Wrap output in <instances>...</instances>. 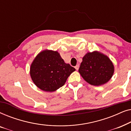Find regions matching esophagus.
<instances>
[{
    "label": "esophagus",
    "instance_id": "34e87169",
    "mask_svg": "<svg viewBox=\"0 0 131 131\" xmlns=\"http://www.w3.org/2000/svg\"><path fill=\"white\" fill-rule=\"evenodd\" d=\"M75 69H76L77 70H78L79 69V64H77V65L75 66Z\"/></svg>",
    "mask_w": 131,
    "mask_h": 131
}]
</instances>
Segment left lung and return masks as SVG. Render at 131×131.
Here are the masks:
<instances>
[{
  "label": "left lung",
  "mask_w": 131,
  "mask_h": 131,
  "mask_svg": "<svg viewBox=\"0 0 131 131\" xmlns=\"http://www.w3.org/2000/svg\"><path fill=\"white\" fill-rule=\"evenodd\" d=\"M79 72L88 83L100 86L112 78L114 66L107 56L95 51L87 53L83 57Z\"/></svg>",
  "instance_id": "1"
}]
</instances>
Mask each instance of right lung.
Listing matches in <instances>:
<instances>
[{"label": "right lung", "instance_id": "right-lung-1", "mask_svg": "<svg viewBox=\"0 0 131 131\" xmlns=\"http://www.w3.org/2000/svg\"><path fill=\"white\" fill-rule=\"evenodd\" d=\"M75 70L65 63L58 52L45 50L39 53L32 62L30 76L39 88L53 92L62 86Z\"/></svg>", "mask_w": 131, "mask_h": 131}]
</instances>
